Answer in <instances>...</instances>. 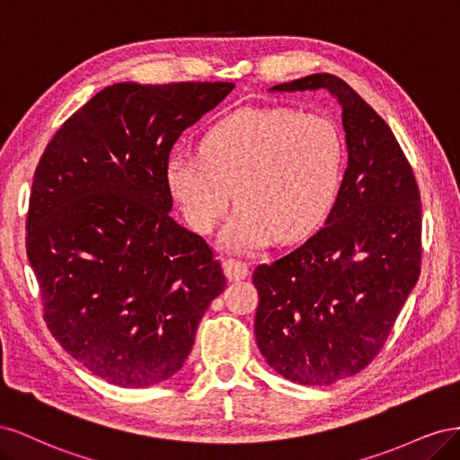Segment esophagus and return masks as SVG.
I'll return each mask as SVG.
<instances>
[{
  "mask_svg": "<svg viewBox=\"0 0 460 460\" xmlns=\"http://www.w3.org/2000/svg\"><path fill=\"white\" fill-rule=\"evenodd\" d=\"M222 269H225V274L230 282L234 280H243V278L249 274V267L242 261H235V259H226L222 262Z\"/></svg>",
  "mask_w": 460,
  "mask_h": 460,
  "instance_id": "1",
  "label": "esophagus"
}]
</instances>
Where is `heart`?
Masks as SVG:
<instances>
[{"label":"heart","instance_id":"obj_1","mask_svg":"<svg viewBox=\"0 0 460 460\" xmlns=\"http://www.w3.org/2000/svg\"><path fill=\"white\" fill-rule=\"evenodd\" d=\"M343 137L330 117L291 109H247L207 130L201 155L174 149L164 184L188 225L211 234L232 203L222 245L249 253L314 232L343 178Z\"/></svg>","mask_w":460,"mask_h":460}]
</instances>
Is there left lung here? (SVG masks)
<instances>
[{
	"label": "left lung",
	"mask_w": 460,
	"mask_h": 460,
	"mask_svg": "<svg viewBox=\"0 0 460 460\" xmlns=\"http://www.w3.org/2000/svg\"><path fill=\"white\" fill-rule=\"evenodd\" d=\"M305 90L338 100L347 169L324 226L253 270L255 340L286 380L330 385L380 353L419 282L422 203L392 128L363 97L328 73L270 88Z\"/></svg>",
	"instance_id": "left-lung-1"
}]
</instances>
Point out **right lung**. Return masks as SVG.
Instances as JSON below:
<instances>
[{
  "instance_id": "right-lung-1",
  "label": "right lung",
  "mask_w": 460,
  "mask_h": 460,
  "mask_svg": "<svg viewBox=\"0 0 460 460\" xmlns=\"http://www.w3.org/2000/svg\"><path fill=\"white\" fill-rule=\"evenodd\" d=\"M232 82L107 86L41 155L26 255L63 349L102 380L149 387L184 367L226 278L201 235L169 215L164 163Z\"/></svg>"
}]
</instances>
